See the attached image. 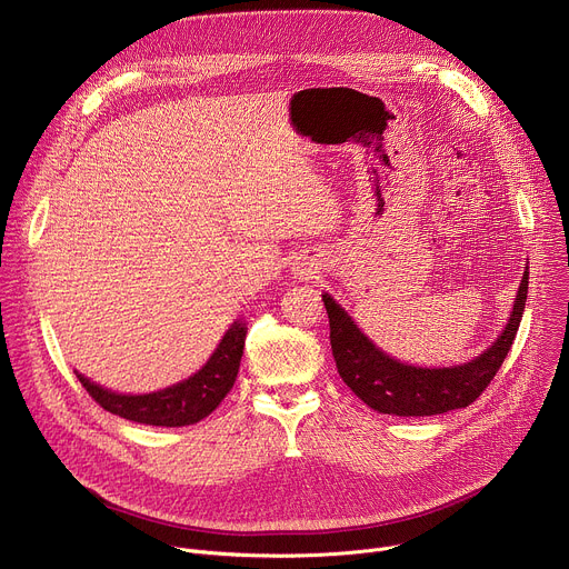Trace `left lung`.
I'll return each instance as SVG.
<instances>
[{"mask_svg": "<svg viewBox=\"0 0 569 569\" xmlns=\"http://www.w3.org/2000/svg\"><path fill=\"white\" fill-rule=\"evenodd\" d=\"M527 286L529 272L522 274L513 312L502 336L475 360L443 369L412 367L389 358L358 329V323L331 295H321L329 312L331 349L338 373L362 402L380 415L432 417L468 408L491 385L516 340L525 312Z\"/></svg>", "mask_w": 569, "mask_h": 569, "instance_id": "1", "label": "left lung"}]
</instances>
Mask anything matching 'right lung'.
<instances>
[{
    "instance_id": "add662e5",
    "label": "right lung",
    "mask_w": 569,
    "mask_h": 569,
    "mask_svg": "<svg viewBox=\"0 0 569 569\" xmlns=\"http://www.w3.org/2000/svg\"><path fill=\"white\" fill-rule=\"evenodd\" d=\"M246 336H248L246 323L233 321L231 329L224 333L218 349L213 351V356L207 360V365L198 373H193L191 378L173 387L152 391V393H141V396L114 393L106 387L94 385L86 376L76 373V378L110 415H117L134 423L161 426V428L193 426L204 417H209L233 387L240 358H242V347H246Z\"/></svg>"
}]
</instances>
